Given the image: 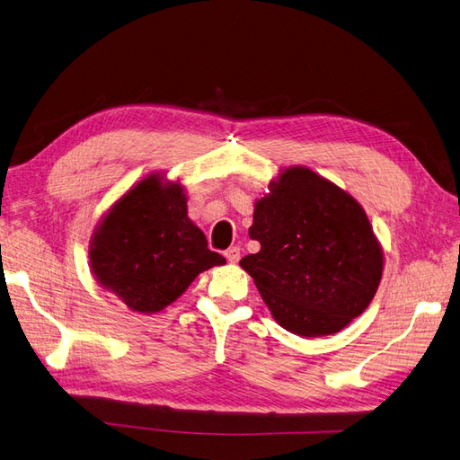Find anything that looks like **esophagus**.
I'll list each match as a JSON object with an SVG mask.
<instances>
[{"label":"esophagus","mask_w":460,"mask_h":460,"mask_svg":"<svg viewBox=\"0 0 460 460\" xmlns=\"http://www.w3.org/2000/svg\"><path fill=\"white\" fill-rule=\"evenodd\" d=\"M225 256H226V260L230 261V264H237L239 256H242V251H239V247H230V249H226Z\"/></svg>","instance_id":"esophagus-1"}]
</instances>
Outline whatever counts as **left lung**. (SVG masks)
<instances>
[{
	"mask_svg": "<svg viewBox=\"0 0 460 460\" xmlns=\"http://www.w3.org/2000/svg\"><path fill=\"white\" fill-rule=\"evenodd\" d=\"M242 266L275 322L299 337L333 335L373 301L384 251L361 204L307 166H288L254 202Z\"/></svg>",
	"mask_w": 460,
	"mask_h": 460,
	"instance_id": "8db88e82",
	"label": "left lung"
}]
</instances>
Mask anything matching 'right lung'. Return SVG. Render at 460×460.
<instances>
[{"instance_id":"right-lung-1","label":"right lung","mask_w":460,"mask_h":460,"mask_svg":"<svg viewBox=\"0 0 460 460\" xmlns=\"http://www.w3.org/2000/svg\"><path fill=\"white\" fill-rule=\"evenodd\" d=\"M87 254L101 287L140 314L161 313L202 271L226 264L189 218L183 185L163 172L147 173L101 217Z\"/></svg>"}]
</instances>
